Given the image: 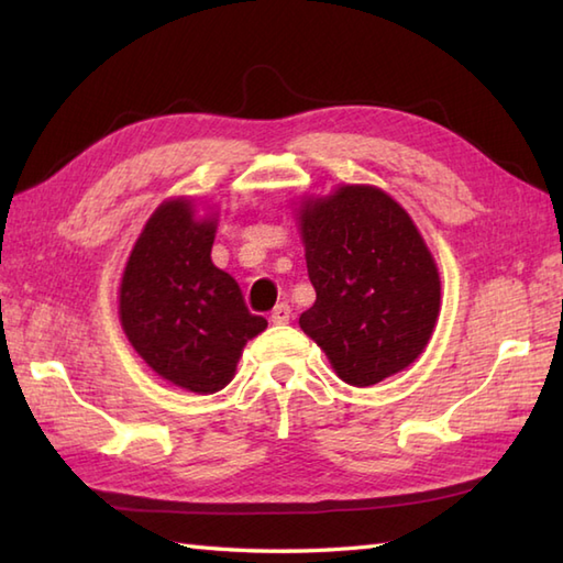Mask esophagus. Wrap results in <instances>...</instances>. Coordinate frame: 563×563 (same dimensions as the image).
<instances>
[{
    "mask_svg": "<svg viewBox=\"0 0 563 563\" xmlns=\"http://www.w3.org/2000/svg\"><path fill=\"white\" fill-rule=\"evenodd\" d=\"M290 317H292L290 305H285V302L275 307L273 312H271V321H273V324H288Z\"/></svg>",
    "mask_w": 563,
    "mask_h": 563,
    "instance_id": "34e87169",
    "label": "esophagus"
}]
</instances>
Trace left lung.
Masks as SVG:
<instances>
[{
	"mask_svg": "<svg viewBox=\"0 0 563 563\" xmlns=\"http://www.w3.org/2000/svg\"><path fill=\"white\" fill-rule=\"evenodd\" d=\"M317 302L300 327L353 387L409 367L433 336L440 275L397 200L375 186H341L300 206Z\"/></svg>",
	"mask_w": 563,
	"mask_h": 563,
	"instance_id": "left-lung-1",
	"label": "left lung"
}]
</instances>
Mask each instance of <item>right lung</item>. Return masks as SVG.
Listing matches in <instances>:
<instances>
[{
  "mask_svg": "<svg viewBox=\"0 0 563 563\" xmlns=\"http://www.w3.org/2000/svg\"><path fill=\"white\" fill-rule=\"evenodd\" d=\"M218 220H198L190 200L154 210L121 280V324L154 373L172 385L214 394L234 377L249 339L268 321L249 312L230 273L210 258Z\"/></svg>",
  "mask_w": 563,
  "mask_h": 563,
  "instance_id": "obj_1",
  "label": "right lung"
}]
</instances>
